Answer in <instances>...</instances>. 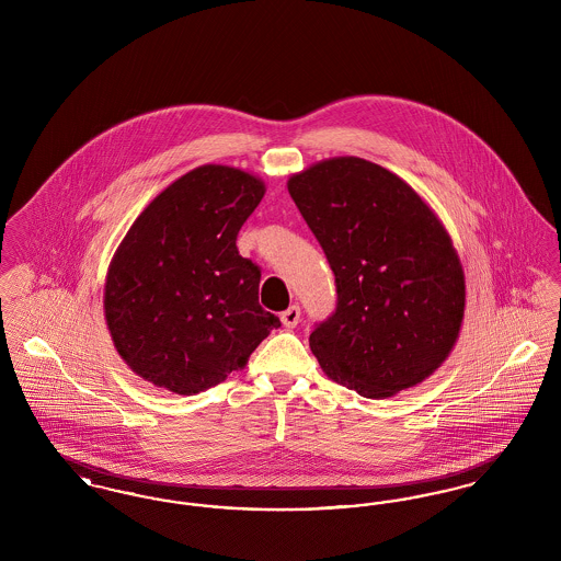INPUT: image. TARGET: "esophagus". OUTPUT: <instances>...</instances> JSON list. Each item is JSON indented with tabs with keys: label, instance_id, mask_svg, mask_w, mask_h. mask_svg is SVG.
I'll return each mask as SVG.
<instances>
[{
	"label": "esophagus",
	"instance_id": "esophagus-1",
	"mask_svg": "<svg viewBox=\"0 0 561 561\" xmlns=\"http://www.w3.org/2000/svg\"><path fill=\"white\" fill-rule=\"evenodd\" d=\"M300 321V307L298 305H290L284 313H282V323L286 328H296V323Z\"/></svg>",
	"mask_w": 561,
	"mask_h": 561
}]
</instances>
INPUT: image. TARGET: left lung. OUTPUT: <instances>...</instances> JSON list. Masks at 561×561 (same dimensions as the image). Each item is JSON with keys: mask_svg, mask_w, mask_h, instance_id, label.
Returning <instances> with one entry per match:
<instances>
[{"mask_svg": "<svg viewBox=\"0 0 561 561\" xmlns=\"http://www.w3.org/2000/svg\"><path fill=\"white\" fill-rule=\"evenodd\" d=\"M288 191L336 282V307L309 336L323 373L374 400L425 380L465 313L444 225L400 176L359 158L320 161Z\"/></svg>", "mask_w": 561, "mask_h": 561, "instance_id": "obj_1", "label": "left lung"}]
</instances>
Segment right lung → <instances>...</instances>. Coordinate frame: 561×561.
I'll use <instances>...</instances> for the list:
<instances>
[{
	"instance_id": "add662e5",
	"label": "right lung",
	"mask_w": 561,
	"mask_h": 561,
	"mask_svg": "<svg viewBox=\"0 0 561 561\" xmlns=\"http://www.w3.org/2000/svg\"><path fill=\"white\" fill-rule=\"evenodd\" d=\"M265 185L229 165L174 181L134 220L105 284L113 343L134 373L193 396L241 368L279 318L259 302L261 267L238 233Z\"/></svg>"
}]
</instances>
